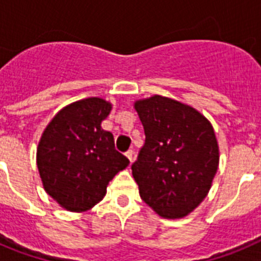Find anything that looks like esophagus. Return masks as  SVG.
Instances as JSON below:
<instances>
[{
  "mask_svg": "<svg viewBox=\"0 0 261 261\" xmlns=\"http://www.w3.org/2000/svg\"><path fill=\"white\" fill-rule=\"evenodd\" d=\"M125 156L129 159V162H130V165H132V162H133V150H128V151H126Z\"/></svg>",
  "mask_w": 261,
  "mask_h": 261,
  "instance_id": "34e87169",
  "label": "esophagus"
}]
</instances>
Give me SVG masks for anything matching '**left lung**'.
<instances>
[{"label": "left lung", "instance_id": "1", "mask_svg": "<svg viewBox=\"0 0 261 261\" xmlns=\"http://www.w3.org/2000/svg\"><path fill=\"white\" fill-rule=\"evenodd\" d=\"M145 144L132 165L140 196L163 218H181L206 197L218 168L214 129L197 110L153 95L135 103Z\"/></svg>", "mask_w": 261, "mask_h": 261}]
</instances>
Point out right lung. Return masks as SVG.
Here are the masks:
<instances>
[{"instance_id": "1", "label": "right lung", "mask_w": 261, "mask_h": 261, "mask_svg": "<svg viewBox=\"0 0 261 261\" xmlns=\"http://www.w3.org/2000/svg\"><path fill=\"white\" fill-rule=\"evenodd\" d=\"M111 110L102 98L82 99L59 111L41 135L36 165L43 187L66 211L93 208L110 180L129 165L115 150L112 133L100 126Z\"/></svg>"}]
</instances>
